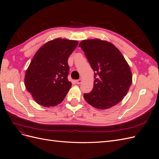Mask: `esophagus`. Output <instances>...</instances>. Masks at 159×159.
I'll return each mask as SVG.
<instances>
[{"label":"esophagus","mask_w":159,"mask_h":159,"mask_svg":"<svg viewBox=\"0 0 159 159\" xmlns=\"http://www.w3.org/2000/svg\"><path fill=\"white\" fill-rule=\"evenodd\" d=\"M81 82H82V80H81V79L75 81V83H76L77 84H80Z\"/></svg>","instance_id":"esophagus-1"}]
</instances>
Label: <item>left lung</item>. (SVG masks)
<instances>
[{
    "instance_id": "8db88e82",
    "label": "left lung",
    "mask_w": 159,
    "mask_h": 159,
    "mask_svg": "<svg viewBox=\"0 0 159 159\" xmlns=\"http://www.w3.org/2000/svg\"><path fill=\"white\" fill-rule=\"evenodd\" d=\"M83 50L95 71L92 91L85 100L99 109L112 107L123 100L132 84V73L125 57L111 43L100 39L82 40Z\"/></svg>"
}]
</instances>
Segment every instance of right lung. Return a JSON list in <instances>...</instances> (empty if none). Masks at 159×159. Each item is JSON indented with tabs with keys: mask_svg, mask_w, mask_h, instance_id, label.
Masks as SVG:
<instances>
[{
	"mask_svg": "<svg viewBox=\"0 0 159 159\" xmlns=\"http://www.w3.org/2000/svg\"><path fill=\"white\" fill-rule=\"evenodd\" d=\"M77 40L56 38L46 42L34 56L26 70L25 85L35 102L44 107L61 103L71 88L68 60Z\"/></svg>",
	"mask_w": 159,
	"mask_h": 159,
	"instance_id": "obj_1",
	"label": "right lung"
}]
</instances>
